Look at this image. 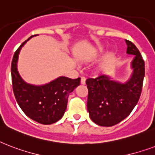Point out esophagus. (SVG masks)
Instances as JSON below:
<instances>
[{
	"instance_id": "obj_1",
	"label": "esophagus",
	"mask_w": 155,
	"mask_h": 155,
	"mask_svg": "<svg viewBox=\"0 0 155 155\" xmlns=\"http://www.w3.org/2000/svg\"><path fill=\"white\" fill-rule=\"evenodd\" d=\"M86 78H85V77H81V84H82V85H85V84H86Z\"/></svg>"
}]
</instances>
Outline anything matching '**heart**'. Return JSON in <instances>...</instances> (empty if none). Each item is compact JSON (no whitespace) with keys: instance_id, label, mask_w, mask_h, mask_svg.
<instances>
[{"instance_id":"heart-1","label":"heart","mask_w":155,"mask_h":155,"mask_svg":"<svg viewBox=\"0 0 155 155\" xmlns=\"http://www.w3.org/2000/svg\"><path fill=\"white\" fill-rule=\"evenodd\" d=\"M92 57H93V56H88V57H87V59H91V58H92ZM107 61V58H106V59H105V60H104V63H105V62H106Z\"/></svg>"}]
</instances>
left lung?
<instances>
[{"label": "left lung", "mask_w": 155, "mask_h": 155, "mask_svg": "<svg viewBox=\"0 0 155 155\" xmlns=\"http://www.w3.org/2000/svg\"><path fill=\"white\" fill-rule=\"evenodd\" d=\"M127 53L134 55L133 74L125 83L101 75L86 79L88 88L87 110L91 120L98 125L113 126L131 113L141 96L145 77V62L140 51L131 41L125 40Z\"/></svg>", "instance_id": "left-lung-1"}]
</instances>
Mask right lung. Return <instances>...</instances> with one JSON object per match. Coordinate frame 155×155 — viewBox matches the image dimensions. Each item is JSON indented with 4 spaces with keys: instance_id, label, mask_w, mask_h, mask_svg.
<instances>
[{
    "instance_id": "add662e5",
    "label": "right lung",
    "mask_w": 155,
    "mask_h": 155,
    "mask_svg": "<svg viewBox=\"0 0 155 155\" xmlns=\"http://www.w3.org/2000/svg\"><path fill=\"white\" fill-rule=\"evenodd\" d=\"M31 37L21 44L13 57L11 64L13 91L17 103L29 118L39 124H51L64 116L69 94L80 85L81 78L60 77L43 86L26 83L18 72L17 62L21 47Z\"/></svg>"
}]
</instances>
